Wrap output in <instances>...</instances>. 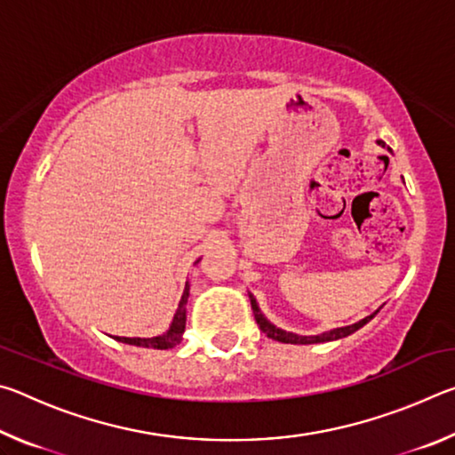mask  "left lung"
<instances>
[{"mask_svg": "<svg viewBox=\"0 0 455 455\" xmlns=\"http://www.w3.org/2000/svg\"><path fill=\"white\" fill-rule=\"evenodd\" d=\"M377 144L379 146H385L383 140H377ZM387 150L391 152V148L387 146ZM251 307H252V313H255V319H257V325L260 327V331L268 337V339H275V341H281V343H292V345H311V343H325V341H335V339H343L347 337L351 333H355L357 329H361L365 325V323L371 321L377 313H379V309H377L375 313L367 315L365 319H361L357 323H353V325H345V327H337V329H331V331H323V333L319 335H297V333H291V331H284L281 327L273 325L271 321H268L263 313H260L259 309V303L257 299L251 295Z\"/></svg>", "mask_w": 455, "mask_h": 455, "instance_id": "8db88e82", "label": "left lung"}]
</instances>
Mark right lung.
Segmentation results:
<instances>
[{"label": "right lung", "mask_w": 455, "mask_h": 455, "mask_svg": "<svg viewBox=\"0 0 455 455\" xmlns=\"http://www.w3.org/2000/svg\"><path fill=\"white\" fill-rule=\"evenodd\" d=\"M198 260H196V263H198ZM188 295H190V284L187 283V284H184L182 299L179 303V309H176V313H174L171 327H168L163 335H156V337H114V339H118V341L128 343V345H136V347H152V349H172V347H176V345L182 341L184 327H187Z\"/></svg>", "instance_id": "1"}]
</instances>
